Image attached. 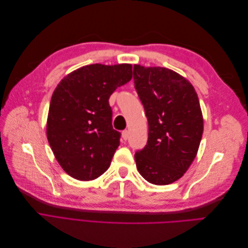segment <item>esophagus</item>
<instances>
[{
  "label": "esophagus",
  "instance_id": "obj_1",
  "mask_svg": "<svg viewBox=\"0 0 248 248\" xmlns=\"http://www.w3.org/2000/svg\"><path fill=\"white\" fill-rule=\"evenodd\" d=\"M122 138H123L124 140H126L127 139H128L129 138V131L128 130H124L122 132Z\"/></svg>",
  "mask_w": 248,
  "mask_h": 248
}]
</instances>
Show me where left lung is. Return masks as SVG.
I'll return each mask as SVG.
<instances>
[{"mask_svg":"<svg viewBox=\"0 0 248 248\" xmlns=\"http://www.w3.org/2000/svg\"><path fill=\"white\" fill-rule=\"evenodd\" d=\"M134 87L145 108L148 141L134 155L140 174L155 185L177 181L196 158L204 120L193 86L164 67L134 65Z\"/></svg>","mask_w":248,"mask_h":248,"instance_id":"left-lung-1","label":"left lung"}]
</instances>
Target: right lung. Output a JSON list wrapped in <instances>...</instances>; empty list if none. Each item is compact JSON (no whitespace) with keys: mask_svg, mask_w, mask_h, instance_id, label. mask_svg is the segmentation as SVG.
Instances as JSON below:
<instances>
[{"mask_svg":"<svg viewBox=\"0 0 248 248\" xmlns=\"http://www.w3.org/2000/svg\"><path fill=\"white\" fill-rule=\"evenodd\" d=\"M132 78L131 64L87 65L70 72L51 96L46 137L57 161L72 178L101 176L120 145L108 99Z\"/></svg>","mask_w":248,"mask_h":248,"instance_id":"obj_1","label":"right lung"}]
</instances>
